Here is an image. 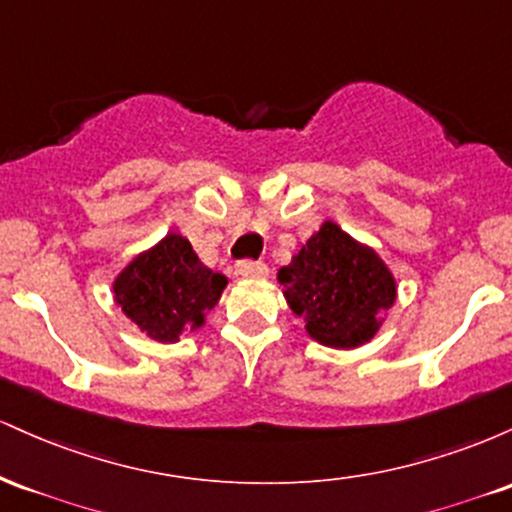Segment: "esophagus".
<instances>
[{
  "label": "esophagus",
  "mask_w": 512,
  "mask_h": 512,
  "mask_svg": "<svg viewBox=\"0 0 512 512\" xmlns=\"http://www.w3.org/2000/svg\"><path fill=\"white\" fill-rule=\"evenodd\" d=\"M236 274L243 276V279H262V276H267V264L255 262V260H243L238 262Z\"/></svg>",
  "instance_id": "34e87169"
}]
</instances>
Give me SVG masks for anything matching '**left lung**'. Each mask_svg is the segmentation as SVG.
<instances>
[{
  "label": "left lung",
  "mask_w": 512,
  "mask_h": 512,
  "mask_svg": "<svg viewBox=\"0 0 512 512\" xmlns=\"http://www.w3.org/2000/svg\"><path fill=\"white\" fill-rule=\"evenodd\" d=\"M276 279L289 308L305 320V332L332 349L370 342L397 298L395 276L378 252L334 221L322 223Z\"/></svg>",
  "instance_id": "obj_1"
}]
</instances>
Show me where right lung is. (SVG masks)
Returning a JSON list of instances; mask_svg holds the SVG:
<instances>
[{
    "label": "right lung",
    "mask_w": 512,
    "mask_h": 512,
    "mask_svg": "<svg viewBox=\"0 0 512 512\" xmlns=\"http://www.w3.org/2000/svg\"><path fill=\"white\" fill-rule=\"evenodd\" d=\"M226 284V276L199 262L190 240L168 233L117 274L113 293L122 313L146 337L173 344L185 330L204 325Z\"/></svg>",
    "instance_id": "1"
}]
</instances>
